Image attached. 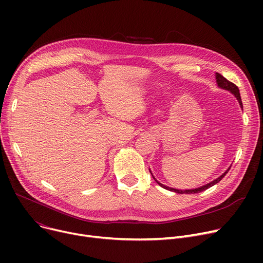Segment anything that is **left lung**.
I'll use <instances>...</instances> for the list:
<instances>
[{
    "instance_id": "left-lung-1",
    "label": "left lung",
    "mask_w": 263,
    "mask_h": 263,
    "mask_svg": "<svg viewBox=\"0 0 263 263\" xmlns=\"http://www.w3.org/2000/svg\"><path fill=\"white\" fill-rule=\"evenodd\" d=\"M215 79H216V84H217V86H218L219 88H222V89H225V90L230 91L234 97H236L237 100L239 101V104H240L241 108L243 109V104H242L241 96H240V90H239L238 86H237V85H234L233 83L229 82V81H228L227 79H225L222 74H219V73H217V72L215 73ZM230 167H231V166H229V167L227 168V171H226L223 175H220L218 178L214 179L213 181H211V182H209V183H206V184H204V185H202V186H199V187H196V189H192V190H178V189L170 187V186H167V185H164V184H162L161 182H159V181L157 180V179L155 178V176L153 175V173H151V171H150V170H149V171H150L151 175H153V177H154V179L156 180V182H157L160 186H162L163 189H166V190H168V191H172V192L178 193V194H195V193H199V192L205 191L206 189H209V187L213 186L214 184L218 183V182H219L220 180H222V179L226 176V174L229 172Z\"/></svg>"
}]
</instances>
